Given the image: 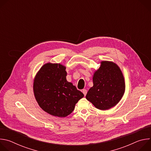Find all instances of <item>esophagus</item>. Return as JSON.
Listing matches in <instances>:
<instances>
[{
    "instance_id": "esophagus-1",
    "label": "esophagus",
    "mask_w": 151,
    "mask_h": 151,
    "mask_svg": "<svg viewBox=\"0 0 151 151\" xmlns=\"http://www.w3.org/2000/svg\"><path fill=\"white\" fill-rule=\"evenodd\" d=\"M82 92L83 93V94H84V96H86V94H87V90H85V89H83V90H82Z\"/></svg>"
}]
</instances>
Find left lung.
Here are the masks:
<instances>
[{"label": "left lung", "instance_id": "1", "mask_svg": "<svg viewBox=\"0 0 151 151\" xmlns=\"http://www.w3.org/2000/svg\"><path fill=\"white\" fill-rule=\"evenodd\" d=\"M95 71L93 86L86 99L100 110H107L116 106L122 99L125 89L122 72L113 61H102Z\"/></svg>", "mask_w": 151, "mask_h": 151}]
</instances>
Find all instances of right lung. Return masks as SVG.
<instances>
[{
    "mask_svg": "<svg viewBox=\"0 0 151 151\" xmlns=\"http://www.w3.org/2000/svg\"><path fill=\"white\" fill-rule=\"evenodd\" d=\"M66 69L60 63H46L37 72L33 81L34 95L40 108L60 118L70 115L84 96L67 81Z\"/></svg>",
    "mask_w": 151,
    "mask_h": 151,
    "instance_id": "1",
    "label": "right lung"
}]
</instances>
